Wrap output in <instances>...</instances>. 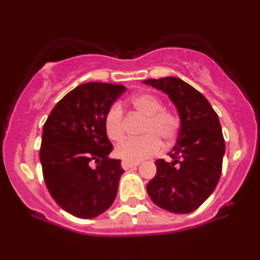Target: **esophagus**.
<instances>
[{"instance_id":"1","label":"esophagus","mask_w":260,"mask_h":260,"mask_svg":"<svg viewBox=\"0 0 260 260\" xmlns=\"http://www.w3.org/2000/svg\"><path fill=\"white\" fill-rule=\"evenodd\" d=\"M138 165H139V162H132V161H127V160H123L121 162L122 169H124V170H128L131 168H134V166H138Z\"/></svg>"}]
</instances>
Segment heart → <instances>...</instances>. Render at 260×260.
I'll return each instance as SVG.
<instances>
[{"label": "heart", "instance_id": "1", "mask_svg": "<svg viewBox=\"0 0 260 260\" xmlns=\"http://www.w3.org/2000/svg\"><path fill=\"white\" fill-rule=\"evenodd\" d=\"M134 109L144 115L145 122L142 133L144 136L138 138H126L116 145V154L127 161L144 160L151 155L159 153L161 140L165 143L172 142L176 138L180 128L177 116L164 109L162 103L155 95L142 92L131 99ZM105 129L110 139L118 140L124 132L123 111L120 104L115 103L110 106L105 115Z\"/></svg>", "mask_w": 260, "mask_h": 260}]
</instances>
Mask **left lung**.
<instances>
[{
    "label": "left lung",
    "instance_id": "1",
    "mask_svg": "<svg viewBox=\"0 0 260 260\" xmlns=\"http://www.w3.org/2000/svg\"><path fill=\"white\" fill-rule=\"evenodd\" d=\"M168 94L180 117L171 162L155 161L156 175L147 192L157 207L170 213L188 214L209 198L222 170L225 140L219 117L204 95L176 77L143 80Z\"/></svg>",
    "mask_w": 260,
    "mask_h": 260
}]
</instances>
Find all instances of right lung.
<instances>
[{"instance_id": "right-lung-1", "label": "right lung", "mask_w": 260, "mask_h": 260, "mask_svg": "<svg viewBox=\"0 0 260 260\" xmlns=\"http://www.w3.org/2000/svg\"><path fill=\"white\" fill-rule=\"evenodd\" d=\"M123 85L85 83L56 104L43 128L40 162L47 189L67 213L92 219L112 205L124 172L110 159L105 115ZM97 165L93 166V164Z\"/></svg>"}]
</instances>
